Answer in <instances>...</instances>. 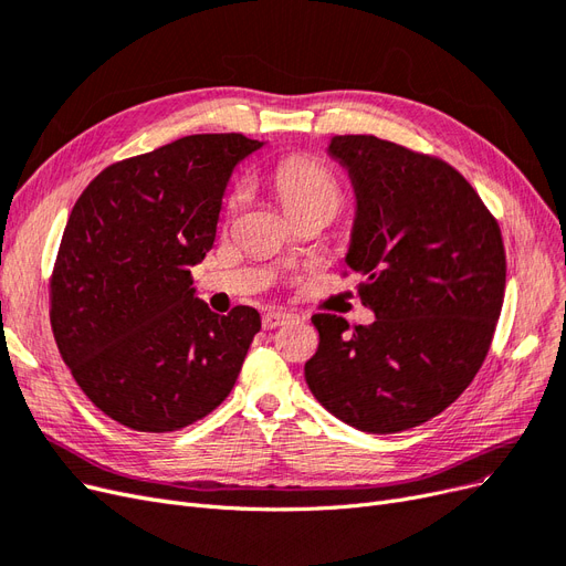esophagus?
Masks as SVG:
<instances>
[{"mask_svg":"<svg viewBox=\"0 0 566 566\" xmlns=\"http://www.w3.org/2000/svg\"><path fill=\"white\" fill-rule=\"evenodd\" d=\"M294 313H286V310H268L263 315V329H275V326H282L286 322H294Z\"/></svg>","mask_w":566,"mask_h":566,"instance_id":"obj_1","label":"esophagus"}]
</instances>
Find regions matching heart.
Masks as SVG:
<instances>
[{
	"instance_id": "b5f03b06",
	"label": "heart",
	"mask_w": 566,
	"mask_h": 566,
	"mask_svg": "<svg viewBox=\"0 0 566 566\" xmlns=\"http://www.w3.org/2000/svg\"><path fill=\"white\" fill-rule=\"evenodd\" d=\"M275 188L280 195V202L286 213L298 211L303 207L313 205H326L336 211L340 205V188L336 178L326 171L319 161L307 157H291L277 164L275 174ZM247 188L237 186L228 199V209L234 211L244 202Z\"/></svg>"
}]
</instances>
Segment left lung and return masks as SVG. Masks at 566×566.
I'll use <instances>...</instances> for the list:
<instances>
[{
  "label": "left lung",
  "mask_w": 566,
  "mask_h": 566,
  "mask_svg": "<svg viewBox=\"0 0 566 566\" xmlns=\"http://www.w3.org/2000/svg\"><path fill=\"white\" fill-rule=\"evenodd\" d=\"M355 218L345 265L371 324L313 315L305 382L357 430L388 434L442 413L486 357L505 291L499 223L447 161L376 136H334Z\"/></svg>",
  "instance_id": "8db88e82"
}]
</instances>
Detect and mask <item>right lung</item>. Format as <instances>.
Instances as JSON below:
<instances>
[{
  "instance_id": "right-lung-1",
  "label": "right lung",
  "mask_w": 566,
  "mask_h": 566,
  "mask_svg": "<svg viewBox=\"0 0 566 566\" xmlns=\"http://www.w3.org/2000/svg\"><path fill=\"white\" fill-rule=\"evenodd\" d=\"M265 143L197 134L103 169L72 207L51 277V329L105 416L171 432L230 395L259 310L211 313L190 270L216 240L230 178Z\"/></svg>"
}]
</instances>
